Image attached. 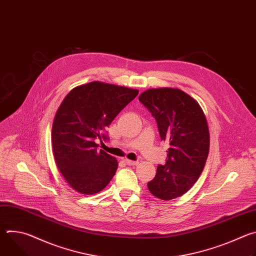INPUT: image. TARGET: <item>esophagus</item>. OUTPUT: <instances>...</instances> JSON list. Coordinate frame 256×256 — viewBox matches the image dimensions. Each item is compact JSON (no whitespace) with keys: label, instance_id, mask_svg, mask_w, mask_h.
<instances>
[{"label":"esophagus","instance_id":"esophagus-1","mask_svg":"<svg viewBox=\"0 0 256 256\" xmlns=\"http://www.w3.org/2000/svg\"><path fill=\"white\" fill-rule=\"evenodd\" d=\"M124 162H126L128 166H134V165H138V161H132V160H128V159H124Z\"/></svg>","mask_w":256,"mask_h":256}]
</instances>
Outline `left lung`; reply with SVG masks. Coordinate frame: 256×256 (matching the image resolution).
Here are the masks:
<instances>
[{"instance_id": "1", "label": "left lung", "mask_w": 256, "mask_h": 256, "mask_svg": "<svg viewBox=\"0 0 256 256\" xmlns=\"http://www.w3.org/2000/svg\"><path fill=\"white\" fill-rule=\"evenodd\" d=\"M138 100L155 118L161 140L167 142L165 165L157 167L149 192L163 200L188 192L202 174L210 150V132L198 102L177 88H152Z\"/></svg>"}]
</instances>
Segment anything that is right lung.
<instances>
[{
	"label": "right lung",
	"mask_w": 256,
	"mask_h": 256,
	"mask_svg": "<svg viewBox=\"0 0 256 256\" xmlns=\"http://www.w3.org/2000/svg\"><path fill=\"white\" fill-rule=\"evenodd\" d=\"M138 90L94 81L68 92L56 114L52 142L58 168L79 194L101 192L114 176L118 160L98 150L96 140L136 98Z\"/></svg>",
	"instance_id": "obj_1"
}]
</instances>
